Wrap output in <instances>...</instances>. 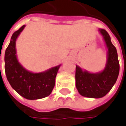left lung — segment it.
<instances>
[{"instance_id":"1","label":"left lung","mask_w":126,"mask_h":126,"mask_svg":"<svg viewBox=\"0 0 126 126\" xmlns=\"http://www.w3.org/2000/svg\"><path fill=\"white\" fill-rule=\"evenodd\" d=\"M107 47V61L104 69L98 73H90L76 66V86L80 95L90 98L105 96L115 84L119 74V62L116 48L111 41L106 30L100 29Z\"/></svg>"}]
</instances>
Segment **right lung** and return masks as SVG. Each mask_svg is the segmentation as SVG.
<instances>
[{"mask_svg":"<svg viewBox=\"0 0 126 126\" xmlns=\"http://www.w3.org/2000/svg\"><path fill=\"white\" fill-rule=\"evenodd\" d=\"M25 25L12 34L5 52V71L12 88L27 99H38L50 95L55 84L60 65L41 73H32L22 66L16 55V40Z\"/></svg>","mask_w":126,"mask_h":126,"instance_id":"1","label":"right lung"}]
</instances>
